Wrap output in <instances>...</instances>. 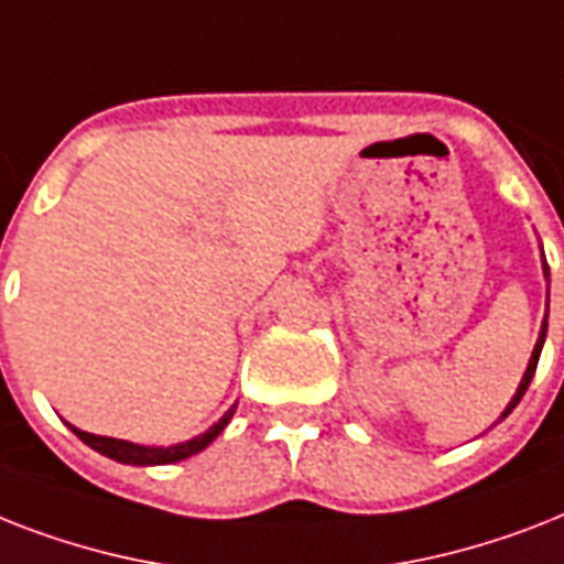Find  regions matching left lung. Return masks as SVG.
Returning a JSON list of instances; mask_svg holds the SVG:
<instances>
[{"label":"left lung","instance_id":"obj_1","mask_svg":"<svg viewBox=\"0 0 564 564\" xmlns=\"http://www.w3.org/2000/svg\"><path fill=\"white\" fill-rule=\"evenodd\" d=\"M544 274H547V278H551V272H547V263H544ZM544 336H547V322H544V325H542V334H539V343H535V348H533V357H530V366H527L524 377H521V386H518L516 398H512V403H509V406H507V412H503V415H500V419H507L509 412H512V410H516V406H518V401H521V398H524L527 386H530V380H533V375H535V366H539V354H542Z\"/></svg>","mask_w":564,"mask_h":564}]
</instances>
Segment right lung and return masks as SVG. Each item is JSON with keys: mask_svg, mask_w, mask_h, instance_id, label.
<instances>
[{"mask_svg": "<svg viewBox=\"0 0 564 564\" xmlns=\"http://www.w3.org/2000/svg\"><path fill=\"white\" fill-rule=\"evenodd\" d=\"M237 406H230L225 415H221L216 424H213L207 433L202 436L189 438V442H181V445H172V447H143V445H131V442H122V438H108V436H93V433H84L78 427H69L75 436L82 438L84 445H90L93 451H99V454L110 456V459H117V463H128V465H170V463H178V459H187V456L198 454L202 447H207L213 438L219 436L225 424L230 421Z\"/></svg>", "mask_w": 564, "mask_h": 564, "instance_id": "obj_1", "label": "right lung"}]
</instances>
